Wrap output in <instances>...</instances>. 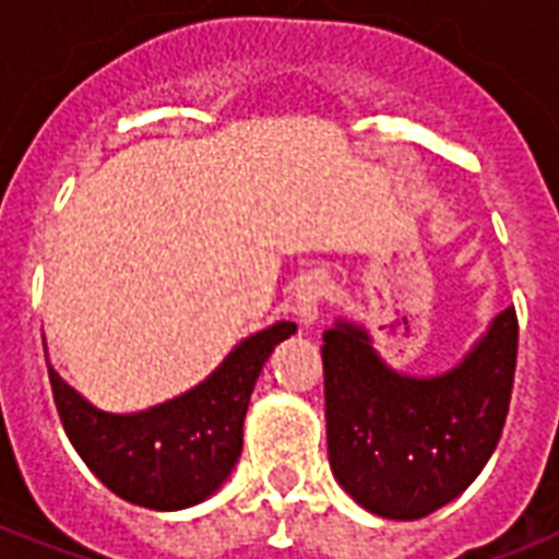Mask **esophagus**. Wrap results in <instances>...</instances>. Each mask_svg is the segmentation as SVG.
Here are the masks:
<instances>
[{
	"label": "esophagus",
	"mask_w": 559,
	"mask_h": 559,
	"mask_svg": "<svg viewBox=\"0 0 559 559\" xmlns=\"http://www.w3.org/2000/svg\"><path fill=\"white\" fill-rule=\"evenodd\" d=\"M324 293H328V284L322 278H307L301 287H298L296 296V310L301 316V322L313 324L316 316H319V307L324 301Z\"/></svg>",
	"instance_id": "obj_1"
}]
</instances>
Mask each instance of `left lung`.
<instances>
[{
  "label": "left lung",
  "mask_w": 559,
  "mask_h": 559,
  "mask_svg": "<svg viewBox=\"0 0 559 559\" xmlns=\"http://www.w3.org/2000/svg\"><path fill=\"white\" fill-rule=\"evenodd\" d=\"M520 319L508 307L459 368L412 380L382 366L368 336L322 333L328 455L340 485L385 520H420L464 493L502 438Z\"/></svg>",
  "instance_id": "left-lung-1"
}]
</instances>
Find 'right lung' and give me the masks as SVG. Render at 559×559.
I'll list each match as a JSON object with an SVG mask.
<instances>
[{
  "label": "right lung",
  "instance_id": "add662e5",
  "mask_svg": "<svg viewBox=\"0 0 559 559\" xmlns=\"http://www.w3.org/2000/svg\"><path fill=\"white\" fill-rule=\"evenodd\" d=\"M289 333H296L293 322L254 333L197 389L139 415L92 408L48 368L57 415L86 467L112 493L153 511L191 508L214 493L240 459L254 380Z\"/></svg>",
  "mask_w": 559,
  "mask_h": 559
}]
</instances>
